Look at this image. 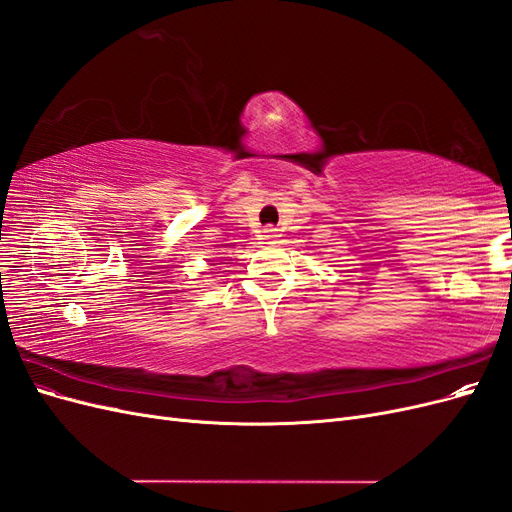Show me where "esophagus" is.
<instances>
[{
  "label": "esophagus",
  "instance_id": "esophagus-1",
  "mask_svg": "<svg viewBox=\"0 0 512 512\" xmlns=\"http://www.w3.org/2000/svg\"><path fill=\"white\" fill-rule=\"evenodd\" d=\"M262 237H265V239H275L277 237V230L273 226L262 228Z\"/></svg>",
  "mask_w": 512,
  "mask_h": 512
}]
</instances>
